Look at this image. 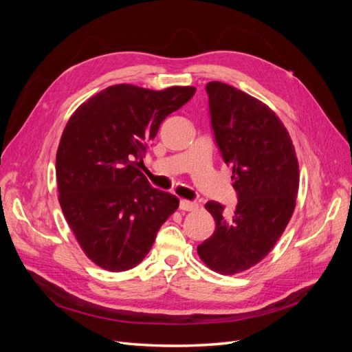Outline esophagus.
I'll return each instance as SVG.
<instances>
[{"instance_id": "esophagus-1", "label": "esophagus", "mask_w": 352, "mask_h": 352, "mask_svg": "<svg viewBox=\"0 0 352 352\" xmlns=\"http://www.w3.org/2000/svg\"><path fill=\"white\" fill-rule=\"evenodd\" d=\"M179 208L184 211H194L198 208V204L195 201H189V199H180L179 202Z\"/></svg>"}]
</instances>
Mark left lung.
<instances>
[{
  "label": "left lung",
  "mask_w": 352,
  "mask_h": 352,
  "mask_svg": "<svg viewBox=\"0 0 352 352\" xmlns=\"http://www.w3.org/2000/svg\"><path fill=\"white\" fill-rule=\"evenodd\" d=\"M211 129L223 162L232 166L238 204L232 220L220 202L206 208L214 217L212 235L198 245L211 270L235 274L267 255L295 208L300 170L291 136L267 105L230 85L210 82Z\"/></svg>",
  "instance_id": "8db88e82"
}]
</instances>
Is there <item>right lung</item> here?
I'll return each mask as SVG.
<instances>
[{
  "label": "right lung",
  "mask_w": 352,
  "mask_h": 352,
  "mask_svg": "<svg viewBox=\"0 0 352 352\" xmlns=\"http://www.w3.org/2000/svg\"><path fill=\"white\" fill-rule=\"evenodd\" d=\"M194 94L192 87L113 85L69 119L56 157L58 201L82 250L100 267L124 272L140 264L179 207L138 166L162 122Z\"/></svg>",
  "instance_id": "add662e5"
}]
</instances>
